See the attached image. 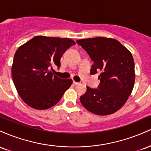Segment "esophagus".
Returning <instances> with one entry per match:
<instances>
[{
    "mask_svg": "<svg viewBox=\"0 0 151 151\" xmlns=\"http://www.w3.org/2000/svg\"><path fill=\"white\" fill-rule=\"evenodd\" d=\"M73 84H74V85H79V82H77V81H73Z\"/></svg>",
    "mask_w": 151,
    "mask_h": 151,
    "instance_id": "34e87169",
    "label": "esophagus"
}]
</instances>
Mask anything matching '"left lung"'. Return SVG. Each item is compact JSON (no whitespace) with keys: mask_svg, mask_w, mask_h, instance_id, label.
I'll list each match as a JSON object with an SVG mask.
<instances>
[{"mask_svg":"<svg viewBox=\"0 0 151 151\" xmlns=\"http://www.w3.org/2000/svg\"><path fill=\"white\" fill-rule=\"evenodd\" d=\"M93 62L90 73L101 72L97 89L86 86L80 96L86 110L100 116L120 109L131 95L135 82L134 61L131 53L119 41L98 37L77 41Z\"/></svg>","mask_w":151,"mask_h":151,"instance_id":"obj_1","label":"left lung"}]
</instances>
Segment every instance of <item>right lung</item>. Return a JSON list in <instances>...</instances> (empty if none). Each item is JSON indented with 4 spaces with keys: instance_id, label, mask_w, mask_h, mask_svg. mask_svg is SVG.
Segmentation results:
<instances>
[{
    "instance_id": "right-lung-1",
    "label": "right lung",
    "mask_w": 151,
    "mask_h": 151,
    "mask_svg": "<svg viewBox=\"0 0 151 151\" xmlns=\"http://www.w3.org/2000/svg\"><path fill=\"white\" fill-rule=\"evenodd\" d=\"M75 45L69 38L35 36L17 50L12 65V77L19 96L29 106L44 110L55 106L72 84L51 70L60 67L66 50Z\"/></svg>"
}]
</instances>
